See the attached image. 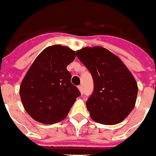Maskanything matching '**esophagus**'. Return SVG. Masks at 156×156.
<instances>
[{
    "instance_id": "obj_1",
    "label": "esophagus",
    "mask_w": 156,
    "mask_h": 156,
    "mask_svg": "<svg viewBox=\"0 0 156 156\" xmlns=\"http://www.w3.org/2000/svg\"><path fill=\"white\" fill-rule=\"evenodd\" d=\"M78 89H79L80 92L81 94H83V88H82V86H78Z\"/></svg>"
}]
</instances>
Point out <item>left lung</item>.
Segmentation results:
<instances>
[{
	"mask_svg": "<svg viewBox=\"0 0 156 156\" xmlns=\"http://www.w3.org/2000/svg\"><path fill=\"white\" fill-rule=\"evenodd\" d=\"M77 57L91 73L94 92L86 102L91 119L103 125L123 121L135 107L138 86L117 55L102 46L84 47Z\"/></svg>",
	"mask_w": 156,
	"mask_h": 156,
	"instance_id": "left-lung-1",
	"label": "left lung"
}]
</instances>
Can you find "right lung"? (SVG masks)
I'll return each mask as SVG.
<instances>
[{"instance_id": "right-lung-1", "label": "right lung", "mask_w": 156, "mask_h": 156, "mask_svg": "<svg viewBox=\"0 0 156 156\" xmlns=\"http://www.w3.org/2000/svg\"><path fill=\"white\" fill-rule=\"evenodd\" d=\"M75 58V51L54 45L43 50L33 61L19 90L24 109L32 119L51 125L66 118L80 95L66 69Z\"/></svg>"}]
</instances>
